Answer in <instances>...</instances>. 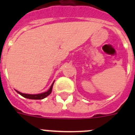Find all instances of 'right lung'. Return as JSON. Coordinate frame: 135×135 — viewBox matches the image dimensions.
<instances>
[{"mask_svg": "<svg viewBox=\"0 0 135 135\" xmlns=\"http://www.w3.org/2000/svg\"><path fill=\"white\" fill-rule=\"evenodd\" d=\"M53 84H54V82H53L51 86L50 87V89H49L45 93H43L41 94H38V95H30V94H24V93H21L20 92L17 91L16 90L17 93H18L20 95H21V96H23V97L27 99H42L45 98L46 97L49 95L51 93V92H52V89H53Z\"/></svg>", "mask_w": 135, "mask_h": 135, "instance_id": "obj_1", "label": "right lung"}]
</instances>
